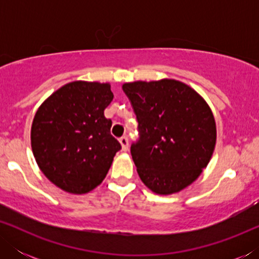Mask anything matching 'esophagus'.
Returning a JSON list of instances; mask_svg holds the SVG:
<instances>
[{
    "label": "esophagus",
    "instance_id": "obj_1",
    "mask_svg": "<svg viewBox=\"0 0 259 259\" xmlns=\"http://www.w3.org/2000/svg\"><path fill=\"white\" fill-rule=\"evenodd\" d=\"M120 144H121V147H122V151H127L128 150V138L126 136H123L120 138Z\"/></svg>",
    "mask_w": 259,
    "mask_h": 259
}]
</instances>
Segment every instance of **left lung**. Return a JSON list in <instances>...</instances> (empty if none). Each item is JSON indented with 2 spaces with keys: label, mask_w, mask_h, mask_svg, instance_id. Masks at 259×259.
<instances>
[{
  "label": "left lung",
  "mask_w": 259,
  "mask_h": 259,
  "mask_svg": "<svg viewBox=\"0 0 259 259\" xmlns=\"http://www.w3.org/2000/svg\"><path fill=\"white\" fill-rule=\"evenodd\" d=\"M137 115L131 145L138 175L158 194L179 192L200 176L213 153L217 131L206 101L172 79L122 84Z\"/></svg>",
  "instance_id": "left-lung-1"
}]
</instances>
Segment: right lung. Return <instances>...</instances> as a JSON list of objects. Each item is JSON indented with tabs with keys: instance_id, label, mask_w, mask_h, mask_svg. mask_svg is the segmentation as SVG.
<instances>
[{
	"instance_id": "1",
	"label": "right lung",
	"mask_w": 259,
	"mask_h": 259,
	"mask_svg": "<svg viewBox=\"0 0 259 259\" xmlns=\"http://www.w3.org/2000/svg\"><path fill=\"white\" fill-rule=\"evenodd\" d=\"M109 83L74 81L59 88L34 116L30 139L44 175L66 192L87 193L101 184L121 145L104 114Z\"/></svg>"
}]
</instances>
